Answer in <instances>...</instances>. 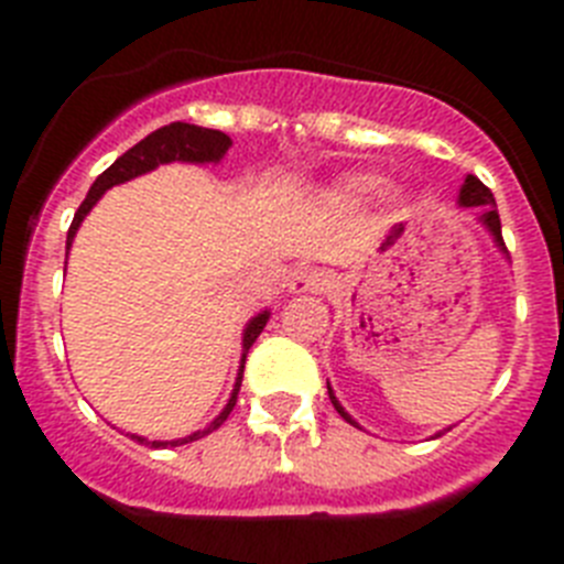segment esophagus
<instances>
[{"mask_svg": "<svg viewBox=\"0 0 564 564\" xmlns=\"http://www.w3.org/2000/svg\"><path fill=\"white\" fill-rule=\"evenodd\" d=\"M327 276L318 268H299L291 276V291L293 293H322L327 291Z\"/></svg>", "mask_w": 564, "mask_h": 564, "instance_id": "esophagus-1", "label": "esophagus"}]
</instances>
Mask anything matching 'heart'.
Returning a JSON list of instances; mask_svg holds the SVG:
<instances>
[{
	"label": "heart",
	"mask_w": 564,
	"mask_h": 564,
	"mask_svg": "<svg viewBox=\"0 0 564 564\" xmlns=\"http://www.w3.org/2000/svg\"><path fill=\"white\" fill-rule=\"evenodd\" d=\"M376 188H378L376 177H352V181L344 183L341 192L347 194V197H352V200H358V197H367V194H372Z\"/></svg>",
	"instance_id": "1"
}]
</instances>
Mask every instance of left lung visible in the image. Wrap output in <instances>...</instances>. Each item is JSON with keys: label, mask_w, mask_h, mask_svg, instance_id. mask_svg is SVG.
<instances>
[{"label": "left lung", "mask_w": 564, "mask_h": 564, "mask_svg": "<svg viewBox=\"0 0 564 564\" xmlns=\"http://www.w3.org/2000/svg\"><path fill=\"white\" fill-rule=\"evenodd\" d=\"M460 206H486V212H482V223L488 226V231L495 234V242L500 248H506V242H502V228H500V214H497V203H495V194H491V188L486 186V183L480 181V177H475V174H468L466 183H463L460 188ZM327 395H330L333 406H336L338 415L344 417L347 423H352V426H358L356 421H352L347 412L341 410V403L336 401V395H333V390L327 387Z\"/></svg>", "instance_id": "left-lung-1"}]
</instances>
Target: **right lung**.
Returning <instances> with one entry per match:
<instances>
[{
  "instance_id": "obj_1",
  "label": "right lung",
  "mask_w": 564,
  "mask_h": 564,
  "mask_svg": "<svg viewBox=\"0 0 564 564\" xmlns=\"http://www.w3.org/2000/svg\"><path fill=\"white\" fill-rule=\"evenodd\" d=\"M228 147H231V138H228L226 132H217V129H203V127H194V123H183V121L154 129V132L147 134L141 143H134L129 152H123L121 158H118V161L107 169V172L98 174L96 183L89 186L87 197H84V203L78 206L76 217H73V226H69V231H67V251H69V242H73V237H76L78 226H82V220L87 217V212L96 206V200L101 197L104 192H107V188L118 186V183L132 181V177H138V174H143V172H152V169L161 166V163H172V161H188V163L214 161L217 163L223 154L228 152ZM265 322H268V311L259 313L257 318H251V325L246 327V336H242V347H246V352L251 350V344L257 341V336L262 333ZM246 352H242V367H239L237 387H234V392H231V401L226 403V410H223L220 415L214 417L212 426L203 432H194V435H188V437H181V441H169V443L152 441L154 449H158V446H183V443L200 441V437H206L208 432L220 430L223 423H226V417L231 415L234 403H237L239 383H242V370H246ZM132 437L134 441L147 443L143 437H138V435H132Z\"/></svg>"
}]
</instances>
